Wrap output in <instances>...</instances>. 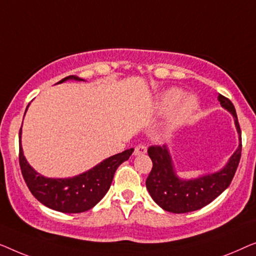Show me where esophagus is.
<instances>
[{
	"instance_id": "34e87169",
	"label": "esophagus",
	"mask_w": 256,
	"mask_h": 256,
	"mask_svg": "<svg viewBox=\"0 0 256 256\" xmlns=\"http://www.w3.org/2000/svg\"><path fill=\"white\" fill-rule=\"evenodd\" d=\"M146 152H147V147H146V145H144V144H139V145H136L134 147V150H133L134 156H140V154H145Z\"/></svg>"
}]
</instances>
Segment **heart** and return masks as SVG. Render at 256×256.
Masks as SVG:
<instances>
[{
  "instance_id": "1",
  "label": "heart",
  "mask_w": 256,
  "mask_h": 256,
  "mask_svg": "<svg viewBox=\"0 0 256 256\" xmlns=\"http://www.w3.org/2000/svg\"><path fill=\"white\" fill-rule=\"evenodd\" d=\"M183 97H184V92L180 90V89L172 88L170 90L166 92L160 100V109L162 111L172 110V108H175L181 102ZM197 106H198V103H197L195 97H188V98H186L178 108V114H176V120L184 122L189 120L192 116V114L196 111Z\"/></svg>"
}]
</instances>
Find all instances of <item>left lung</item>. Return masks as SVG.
Here are the masks:
<instances>
[{"mask_svg": "<svg viewBox=\"0 0 256 256\" xmlns=\"http://www.w3.org/2000/svg\"><path fill=\"white\" fill-rule=\"evenodd\" d=\"M218 100L222 106L233 114L239 133V147L231 156L224 169L214 174L200 178L183 181L175 175L170 156L166 146H150L147 153L153 162L152 170L147 176L146 188L154 202L164 210L172 214H186L200 210L220 195L231 184L241 158V130L236 108L228 97L219 94Z\"/></svg>", "mask_w": 256, "mask_h": 256, "instance_id": "left-lung-1", "label": "left lung"}]
</instances>
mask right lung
<instances>
[{
  "label": "right lung",
  "mask_w": 256,
  "mask_h": 256,
  "mask_svg": "<svg viewBox=\"0 0 256 256\" xmlns=\"http://www.w3.org/2000/svg\"><path fill=\"white\" fill-rule=\"evenodd\" d=\"M70 78L82 80L70 75L58 84ZM20 132L22 128L20 130ZM132 152L133 148L125 150L124 152L108 158L90 170L72 178H48L34 172L25 160L20 142L18 158L24 181L32 195L42 204L64 214H80L90 210L103 198L110 188L116 169L128 159Z\"/></svg>",
  "instance_id": "obj_1"
}]
</instances>
